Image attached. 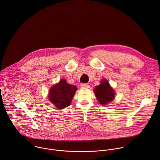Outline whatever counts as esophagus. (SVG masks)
Listing matches in <instances>:
<instances>
[{
  "instance_id": "1",
  "label": "esophagus",
  "mask_w": 160,
  "mask_h": 160,
  "mask_svg": "<svg viewBox=\"0 0 160 160\" xmlns=\"http://www.w3.org/2000/svg\"><path fill=\"white\" fill-rule=\"evenodd\" d=\"M80 87L81 88H88L90 87V85L87 83H82L80 85Z\"/></svg>"
}]
</instances>
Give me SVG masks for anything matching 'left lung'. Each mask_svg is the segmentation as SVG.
I'll return each instance as SVG.
<instances>
[{"mask_svg": "<svg viewBox=\"0 0 160 160\" xmlns=\"http://www.w3.org/2000/svg\"><path fill=\"white\" fill-rule=\"evenodd\" d=\"M94 92L98 101L102 105H106L111 102L115 97L113 89L106 80H102L100 84L95 87Z\"/></svg>", "mask_w": 160, "mask_h": 160, "instance_id": "8db88e82", "label": "left lung"}]
</instances>
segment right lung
Returning a JSON list of instances; mask_svg holds the SVG:
<instances>
[{"label": "right lung", "instance_id": "add662e5", "mask_svg": "<svg viewBox=\"0 0 160 160\" xmlns=\"http://www.w3.org/2000/svg\"><path fill=\"white\" fill-rule=\"evenodd\" d=\"M77 90L75 85L68 84L66 80L62 79L50 89L49 99L57 108H65L70 104Z\"/></svg>", "mask_w": 160, "mask_h": 160}]
</instances>
